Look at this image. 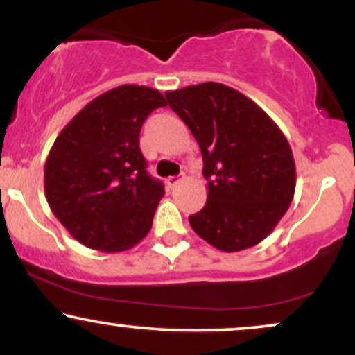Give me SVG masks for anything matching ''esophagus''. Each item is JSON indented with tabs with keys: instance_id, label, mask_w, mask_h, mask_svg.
I'll return each instance as SVG.
<instances>
[{
	"instance_id": "esophagus-1",
	"label": "esophagus",
	"mask_w": 355,
	"mask_h": 355,
	"mask_svg": "<svg viewBox=\"0 0 355 355\" xmlns=\"http://www.w3.org/2000/svg\"><path fill=\"white\" fill-rule=\"evenodd\" d=\"M180 182H182L180 177H168V178H166V185H168V189H173V187L178 185Z\"/></svg>"
}]
</instances>
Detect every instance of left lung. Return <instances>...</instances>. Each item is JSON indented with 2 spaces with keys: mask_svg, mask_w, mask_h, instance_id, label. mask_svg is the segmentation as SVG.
Masks as SVG:
<instances>
[{
  "mask_svg": "<svg viewBox=\"0 0 355 355\" xmlns=\"http://www.w3.org/2000/svg\"><path fill=\"white\" fill-rule=\"evenodd\" d=\"M165 96L200 146L209 182L205 207L189 217L191 229L223 252L262 242L294 198L287 138L259 105L227 85L207 81Z\"/></svg>",
  "mask_w": 355,
  "mask_h": 355,
  "instance_id": "obj_1",
  "label": "left lung"
}]
</instances>
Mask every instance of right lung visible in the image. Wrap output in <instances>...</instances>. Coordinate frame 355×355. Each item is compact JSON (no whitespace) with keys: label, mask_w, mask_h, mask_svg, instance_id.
Returning <instances> with one entry per match:
<instances>
[{"label":"right lung","mask_w":355,"mask_h":355,"mask_svg":"<svg viewBox=\"0 0 355 355\" xmlns=\"http://www.w3.org/2000/svg\"><path fill=\"white\" fill-rule=\"evenodd\" d=\"M165 105L158 89L121 85L89 101L56 137L44 164V193L83 245L121 252L152 229L165 189L146 172L138 138L146 116Z\"/></svg>","instance_id":"add662e5"}]
</instances>
